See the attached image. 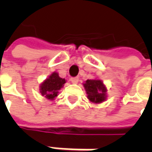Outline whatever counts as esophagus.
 I'll use <instances>...</instances> for the list:
<instances>
[{"instance_id": "34e87169", "label": "esophagus", "mask_w": 152, "mask_h": 152, "mask_svg": "<svg viewBox=\"0 0 152 152\" xmlns=\"http://www.w3.org/2000/svg\"><path fill=\"white\" fill-rule=\"evenodd\" d=\"M70 81L73 83V84H77L79 82V78L78 77H73V78H71L70 79Z\"/></svg>"}]
</instances>
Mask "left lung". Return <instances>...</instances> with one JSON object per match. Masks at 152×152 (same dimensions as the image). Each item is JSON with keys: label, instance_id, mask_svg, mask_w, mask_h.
<instances>
[{"label": "left lung", "instance_id": "obj_1", "mask_svg": "<svg viewBox=\"0 0 152 152\" xmlns=\"http://www.w3.org/2000/svg\"><path fill=\"white\" fill-rule=\"evenodd\" d=\"M83 85L90 102L99 104L106 100L107 90L102 80L97 79H87Z\"/></svg>", "mask_w": 152, "mask_h": 152}]
</instances>
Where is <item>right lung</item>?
I'll use <instances>...</instances> for the list:
<instances>
[{
	"label": "right lung",
	"instance_id": "right-lung-1",
	"mask_svg": "<svg viewBox=\"0 0 152 152\" xmlns=\"http://www.w3.org/2000/svg\"><path fill=\"white\" fill-rule=\"evenodd\" d=\"M65 83V79H61V77H59L58 73L54 72L40 85L39 91L43 96L52 101L58 96V91L63 87Z\"/></svg>",
	"mask_w": 152,
	"mask_h": 152
}]
</instances>
